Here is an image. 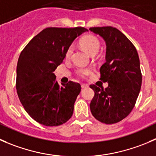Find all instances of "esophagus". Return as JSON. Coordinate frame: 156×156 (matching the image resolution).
Returning a JSON list of instances; mask_svg holds the SVG:
<instances>
[{"label": "esophagus", "instance_id": "obj_1", "mask_svg": "<svg viewBox=\"0 0 156 156\" xmlns=\"http://www.w3.org/2000/svg\"><path fill=\"white\" fill-rule=\"evenodd\" d=\"M81 88H86V87H88V85H87V84H81Z\"/></svg>", "mask_w": 156, "mask_h": 156}]
</instances>
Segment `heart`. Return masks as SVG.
Segmentation results:
<instances>
[{
	"label": "heart",
	"instance_id": "1",
	"mask_svg": "<svg viewBox=\"0 0 156 156\" xmlns=\"http://www.w3.org/2000/svg\"><path fill=\"white\" fill-rule=\"evenodd\" d=\"M80 44L82 46L84 49H85L90 55H94L95 54L98 53L101 48V43H100L99 40L94 36L92 35H87L83 37L80 41ZM74 47L73 46H70L67 49L66 52V58H69L72 56V53H73ZM92 72V69L90 68H87V69H83V68H80V69H76L75 73L80 78H85L87 75H90V72Z\"/></svg>",
	"mask_w": 156,
	"mask_h": 156
}]
</instances>
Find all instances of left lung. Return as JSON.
<instances>
[{
	"label": "left lung",
	"mask_w": 156,
	"mask_h": 156,
	"mask_svg": "<svg viewBox=\"0 0 156 156\" xmlns=\"http://www.w3.org/2000/svg\"><path fill=\"white\" fill-rule=\"evenodd\" d=\"M107 45L106 62L100 69L101 80L108 87H90L94 90L90 101L92 115L101 123H118L130 113L135 106L142 84L138 52L134 45L115 27H90Z\"/></svg>",
	"instance_id": "1"
}]
</instances>
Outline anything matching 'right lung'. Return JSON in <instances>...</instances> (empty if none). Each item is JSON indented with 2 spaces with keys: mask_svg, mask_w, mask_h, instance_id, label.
Segmentation results:
<instances>
[{
  "mask_svg": "<svg viewBox=\"0 0 156 156\" xmlns=\"http://www.w3.org/2000/svg\"><path fill=\"white\" fill-rule=\"evenodd\" d=\"M85 31L84 27H48L21 52L16 66V92L26 111L39 123L59 126L72 117L81 85L73 81L59 85L54 72L74 40Z\"/></svg>",
  "mask_w": 156,
  "mask_h": 156,
  "instance_id": "1",
  "label": "right lung"
}]
</instances>
